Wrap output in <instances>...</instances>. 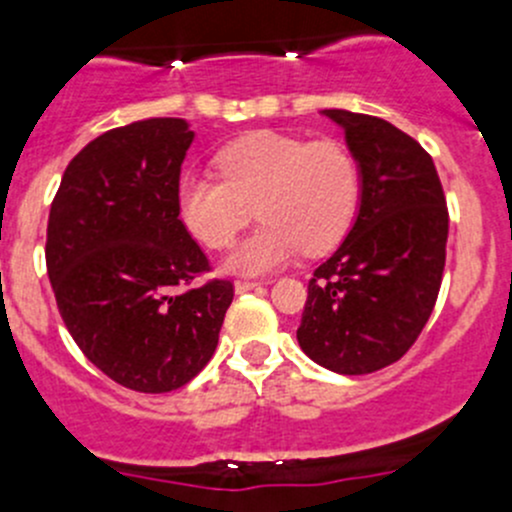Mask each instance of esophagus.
<instances>
[{
	"mask_svg": "<svg viewBox=\"0 0 512 512\" xmlns=\"http://www.w3.org/2000/svg\"><path fill=\"white\" fill-rule=\"evenodd\" d=\"M260 285H262V282H257V280H237L235 289H237V292H247V289H257Z\"/></svg>",
	"mask_w": 512,
	"mask_h": 512,
	"instance_id": "1",
	"label": "esophagus"
}]
</instances>
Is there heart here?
<instances>
[{
	"mask_svg": "<svg viewBox=\"0 0 512 512\" xmlns=\"http://www.w3.org/2000/svg\"><path fill=\"white\" fill-rule=\"evenodd\" d=\"M215 163L220 178H180L178 213L205 247L227 250L257 210L265 223L230 260L240 272L275 270L299 250H332L359 208V160L334 138L255 131L225 146Z\"/></svg>",
	"mask_w": 512,
	"mask_h": 512,
	"instance_id": "heart-1",
	"label": "heart"
}]
</instances>
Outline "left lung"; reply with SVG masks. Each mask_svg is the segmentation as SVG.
I'll return each mask as SVG.
<instances>
[{
	"instance_id": "obj_1",
	"label": "left lung",
	"mask_w": 512,
	"mask_h": 512,
	"mask_svg": "<svg viewBox=\"0 0 512 512\" xmlns=\"http://www.w3.org/2000/svg\"><path fill=\"white\" fill-rule=\"evenodd\" d=\"M359 160L361 203L339 250L314 270L297 339L337 374H371L414 347L446 265L448 208L431 156L366 113L327 108Z\"/></svg>"
}]
</instances>
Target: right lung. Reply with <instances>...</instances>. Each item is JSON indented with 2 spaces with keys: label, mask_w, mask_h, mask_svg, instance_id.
Masks as SVG:
<instances>
[{
  "label": "right lung",
  "mask_w": 512,
  "mask_h": 512,
  "mask_svg": "<svg viewBox=\"0 0 512 512\" xmlns=\"http://www.w3.org/2000/svg\"><path fill=\"white\" fill-rule=\"evenodd\" d=\"M195 133L148 118L94 138L66 165L46 227V272L66 329L108 379L165 394L218 347L230 280L178 213L180 165Z\"/></svg>",
  "instance_id": "obj_1"
}]
</instances>
